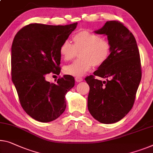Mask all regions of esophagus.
Listing matches in <instances>:
<instances>
[{
  "label": "esophagus",
  "instance_id": "1",
  "mask_svg": "<svg viewBox=\"0 0 153 153\" xmlns=\"http://www.w3.org/2000/svg\"><path fill=\"white\" fill-rule=\"evenodd\" d=\"M75 81H76L77 83H79V82L83 81V78H81V77H75Z\"/></svg>",
  "mask_w": 153,
  "mask_h": 153
}]
</instances>
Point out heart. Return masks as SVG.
I'll return each mask as SVG.
<instances>
[{
    "label": "heart",
    "mask_w": 153,
    "mask_h": 153,
    "mask_svg": "<svg viewBox=\"0 0 153 153\" xmlns=\"http://www.w3.org/2000/svg\"><path fill=\"white\" fill-rule=\"evenodd\" d=\"M74 43L69 40L62 42L59 47L60 55L65 61L71 60L76 53L79 52L80 59L64 68L66 74L81 77L90 70L92 65H102L109 58L111 44L98 35L88 31H80L72 37Z\"/></svg>",
    "instance_id": "obj_1"
}]
</instances>
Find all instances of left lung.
Listing matches in <instances>:
<instances>
[{
    "mask_svg": "<svg viewBox=\"0 0 153 153\" xmlns=\"http://www.w3.org/2000/svg\"><path fill=\"white\" fill-rule=\"evenodd\" d=\"M94 32L107 36L111 53L94 72L107 81L96 79L93 75L85 78L90 86L88 107L96 120L112 124L123 119L133 106L142 79L140 53L132 33L118 21H108Z\"/></svg>",
    "mask_w": 153,
    "mask_h": 153,
    "instance_id": "obj_1",
    "label": "left lung"
}]
</instances>
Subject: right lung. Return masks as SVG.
I'll return each mask as SVG.
<instances>
[{"label":"right lung","mask_w":153,"mask_h":153,"mask_svg":"<svg viewBox=\"0 0 153 153\" xmlns=\"http://www.w3.org/2000/svg\"><path fill=\"white\" fill-rule=\"evenodd\" d=\"M68 25L30 24L14 37L11 46V79L20 104L32 118L48 123L66 108L65 96L74 86V78L63 75L50 83L46 75L59 74V47L76 28Z\"/></svg>","instance_id":"1"}]
</instances>
